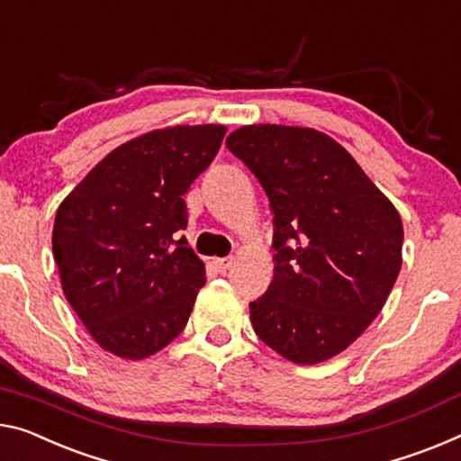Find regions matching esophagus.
<instances>
[{
	"instance_id": "obj_1",
	"label": "esophagus",
	"mask_w": 461,
	"mask_h": 461,
	"mask_svg": "<svg viewBox=\"0 0 461 461\" xmlns=\"http://www.w3.org/2000/svg\"><path fill=\"white\" fill-rule=\"evenodd\" d=\"M230 264H232V258H216V259H214V266H216L221 272L229 270Z\"/></svg>"
}]
</instances>
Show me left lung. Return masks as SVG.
<instances>
[{
  "instance_id": "obj_1",
  "label": "left lung",
  "mask_w": 461,
  "mask_h": 461,
  "mask_svg": "<svg viewBox=\"0 0 461 461\" xmlns=\"http://www.w3.org/2000/svg\"><path fill=\"white\" fill-rule=\"evenodd\" d=\"M226 146L274 214V280L249 303L255 334L296 365L336 357L384 309L402 267L398 210L334 138L243 125Z\"/></svg>"
}]
</instances>
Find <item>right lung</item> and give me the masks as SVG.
<instances>
[{
	"label": "right lung",
	"instance_id": "right-lung-1",
	"mask_svg": "<svg viewBox=\"0 0 461 461\" xmlns=\"http://www.w3.org/2000/svg\"><path fill=\"white\" fill-rule=\"evenodd\" d=\"M224 125H175L109 152L61 202L53 255L88 334L119 358L152 357L181 334L206 267L181 230L183 195L221 150Z\"/></svg>",
	"mask_w": 461,
	"mask_h": 461
}]
</instances>
